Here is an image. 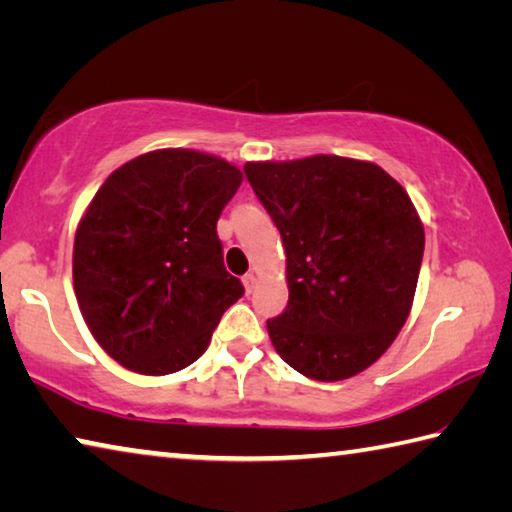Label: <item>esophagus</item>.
I'll list each match as a JSON object with an SVG mask.
<instances>
[{
  "instance_id": "esophagus-1",
  "label": "esophagus",
  "mask_w": 512,
  "mask_h": 512,
  "mask_svg": "<svg viewBox=\"0 0 512 512\" xmlns=\"http://www.w3.org/2000/svg\"><path fill=\"white\" fill-rule=\"evenodd\" d=\"M241 282H244L246 293H253L255 287H257V275L255 273H246L244 277H241Z\"/></svg>"
}]
</instances>
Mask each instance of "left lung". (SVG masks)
Returning a JSON list of instances; mask_svg holds the SVG:
<instances>
[{
  "label": "left lung",
  "instance_id": "1",
  "mask_svg": "<svg viewBox=\"0 0 512 512\" xmlns=\"http://www.w3.org/2000/svg\"><path fill=\"white\" fill-rule=\"evenodd\" d=\"M244 173L287 250L289 305L266 323L277 354L318 381L359 375L391 348L418 287L424 228L409 194L341 155Z\"/></svg>",
  "mask_w": 512,
  "mask_h": 512
}]
</instances>
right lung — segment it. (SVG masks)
<instances>
[{"label": "right lung", "mask_w": 512, "mask_h": 512, "mask_svg": "<svg viewBox=\"0 0 512 512\" xmlns=\"http://www.w3.org/2000/svg\"><path fill=\"white\" fill-rule=\"evenodd\" d=\"M241 171L216 155L160 149L112 171L76 228L74 291L97 343L140 375H169L210 345L244 296L216 221Z\"/></svg>", "instance_id": "obj_1"}]
</instances>
